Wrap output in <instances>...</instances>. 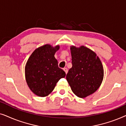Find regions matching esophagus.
<instances>
[{
  "label": "esophagus",
  "instance_id": "1",
  "mask_svg": "<svg viewBox=\"0 0 126 126\" xmlns=\"http://www.w3.org/2000/svg\"><path fill=\"white\" fill-rule=\"evenodd\" d=\"M63 70H64V71H65V73L67 74V73H68V69H67L66 68H63Z\"/></svg>",
  "mask_w": 126,
  "mask_h": 126
}]
</instances>
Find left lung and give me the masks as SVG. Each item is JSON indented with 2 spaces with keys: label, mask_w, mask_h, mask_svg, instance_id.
<instances>
[{
  "label": "left lung",
  "mask_w": 126,
  "mask_h": 126,
  "mask_svg": "<svg viewBox=\"0 0 126 126\" xmlns=\"http://www.w3.org/2000/svg\"><path fill=\"white\" fill-rule=\"evenodd\" d=\"M70 50L72 67L66 80L76 95L85 97L100 86L104 76L103 65L96 53L85 46H72Z\"/></svg>",
  "instance_id": "left-lung-1"
}]
</instances>
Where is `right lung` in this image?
<instances>
[{
    "label": "right lung",
    "instance_id": "right-lung-1",
    "mask_svg": "<svg viewBox=\"0 0 126 126\" xmlns=\"http://www.w3.org/2000/svg\"><path fill=\"white\" fill-rule=\"evenodd\" d=\"M59 46L53 47L45 45L35 49L25 66L26 80L29 87L36 95L45 97L52 92L57 82L65 77L60 68L54 54Z\"/></svg>",
    "mask_w": 126,
    "mask_h": 126
}]
</instances>
